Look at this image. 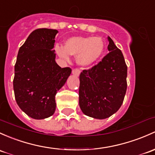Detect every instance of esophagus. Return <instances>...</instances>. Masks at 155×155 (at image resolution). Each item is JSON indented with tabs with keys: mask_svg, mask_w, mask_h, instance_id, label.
<instances>
[{
	"mask_svg": "<svg viewBox=\"0 0 155 155\" xmlns=\"http://www.w3.org/2000/svg\"><path fill=\"white\" fill-rule=\"evenodd\" d=\"M72 73L73 75H75V76H79V74H80V71H79V70H77V69H75V70H73Z\"/></svg>",
	"mask_w": 155,
	"mask_h": 155,
	"instance_id": "esophagus-1",
	"label": "esophagus"
}]
</instances>
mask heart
<instances>
[{
	"mask_svg": "<svg viewBox=\"0 0 155 155\" xmlns=\"http://www.w3.org/2000/svg\"><path fill=\"white\" fill-rule=\"evenodd\" d=\"M104 50L103 41L99 37H71L65 41L64 48L55 46V51L60 58L69 61L70 56H76V63L82 68H88L97 62Z\"/></svg>",
	"mask_w": 155,
	"mask_h": 155,
	"instance_id": "obj_1",
	"label": "heart"
}]
</instances>
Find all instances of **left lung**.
<instances>
[{
    "label": "left lung",
    "instance_id": "left-lung-1",
    "mask_svg": "<svg viewBox=\"0 0 155 155\" xmlns=\"http://www.w3.org/2000/svg\"><path fill=\"white\" fill-rule=\"evenodd\" d=\"M109 53L79 76V107L83 114L103 120L121 107L127 89V66L123 53L107 36Z\"/></svg>",
    "mask_w": 155,
    "mask_h": 155
}]
</instances>
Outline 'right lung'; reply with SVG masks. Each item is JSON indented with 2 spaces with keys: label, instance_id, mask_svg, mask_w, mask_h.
<instances>
[{
  "label": "right lung",
  "instance_id": "right-lung-1",
  "mask_svg": "<svg viewBox=\"0 0 155 155\" xmlns=\"http://www.w3.org/2000/svg\"><path fill=\"white\" fill-rule=\"evenodd\" d=\"M58 31L38 29L30 34L18 50L13 80L19 107L31 118L43 120L55 113V97L71 73L56 62L53 50Z\"/></svg>",
  "mask_w": 155,
  "mask_h": 155
}]
</instances>
